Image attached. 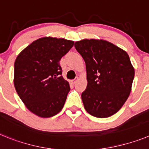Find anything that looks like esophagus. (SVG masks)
Listing matches in <instances>:
<instances>
[{
  "mask_svg": "<svg viewBox=\"0 0 149 149\" xmlns=\"http://www.w3.org/2000/svg\"><path fill=\"white\" fill-rule=\"evenodd\" d=\"M77 80H78V77H76V78H74V80H72V83L73 84H75V83L77 81Z\"/></svg>",
  "mask_w": 149,
  "mask_h": 149,
  "instance_id": "obj_1",
  "label": "esophagus"
}]
</instances>
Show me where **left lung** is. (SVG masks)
<instances>
[{"label": "left lung", "instance_id": "left-lung-1", "mask_svg": "<svg viewBox=\"0 0 149 149\" xmlns=\"http://www.w3.org/2000/svg\"><path fill=\"white\" fill-rule=\"evenodd\" d=\"M74 47L86 63L88 83L81 95L84 108L95 117L111 116L131 91L135 72L128 54L103 39H83Z\"/></svg>", "mask_w": 149, "mask_h": 149}]
</instances>
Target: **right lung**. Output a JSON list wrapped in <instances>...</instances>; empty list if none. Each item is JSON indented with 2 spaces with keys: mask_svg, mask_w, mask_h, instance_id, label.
<instances>
[{
  "mask_svg": "<svg viewBox=\"0 0 149 149\" xmlns=\"http://www.w3.org/2000/svg\"><path fill=\"white\" fill-rule=\"evenodd\" d=\"M73 45L72 40L46 36L33 42L16 57L14 86L35 115L49 118L63 109L70 86L62 76L60 60Z\"/></svg>",
  "mask_w": 149,
  "mask_h": 149,
  "instance_id": "obj_1",
  "label": "right lung"
}]
</instances>
